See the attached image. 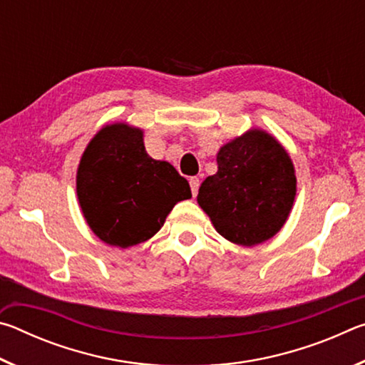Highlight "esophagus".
<instances>
[{
    "instance_id": "34e87169",
    "label": "esophagus",
    "mask_w": 365,
    "mask_h": 365,
    "mask_svg": "<svg viewBox=\"0 0 365 365\" xmlns=\"http://www.w3.org/2000/svg\"><path fill=\"white\" fill-rule=\"evenodd\" d=\"M190 187H191V193H193V196H196L197 188H200V178L191 177L190 178Z\"/></svg>"
}]
</instances>
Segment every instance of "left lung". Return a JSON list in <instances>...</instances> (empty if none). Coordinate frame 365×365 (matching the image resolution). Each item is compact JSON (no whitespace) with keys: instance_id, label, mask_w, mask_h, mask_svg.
Masks as SVG:
<instances>
[{"instance_id":"8db88e82","label":"left lung","mask_w":365,"mask_h":365,"mask_svg":"<svg viewBox=\"0 0 365 365\" xmlns=\"http://www.w3.org/2000/svg\"><path fill=\"white\" fill-rule=\"evenodd\" d=\"M294 196V165L285 146L262 128H250L220 146L217 172L201 183L196 200L225 240L256 246L282 230Z\"/></svg>"}]
</instances>
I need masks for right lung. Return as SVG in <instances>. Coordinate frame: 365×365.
<instances>
[{
    "label": "right lung",
    "instance_id": "obj_1",
    "mask_svg": "<svg viewBox=\"0 0 365 365\" xmlns=\"http://www.w3.org/2000/svg\"><path fill=\"white\" fill-rule=\"evenodd\" d=\"M77 197L91 232L125 250L154 237L191 190L174 165L146 153L140 127L114 122L98 130L80 158Z\"/></svg>",
    "mask_w": 365,
    "mask_h": 365
}]
</instances>
